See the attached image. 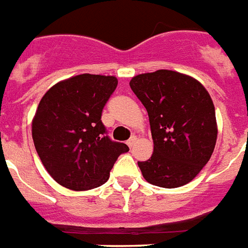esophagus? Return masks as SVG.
<instances>
[{"mask_svg":"<svg viewBox=\"0 0 248 248\" xmlns=\"http://www.w3.org/2000/svg\"><path fill=\"white\" fill-rule=\"evenodd\" d=\"M137 140H138V138H137L136 136H132V137H130V138H129V140H126V144H128V146H129V147L132 148V147H133V146H134V144H136Z\"/></svg>","mask_w":248,"mask_h":248,"instance_id":"esophagus-1","label":"esophagus"}]
</instances>
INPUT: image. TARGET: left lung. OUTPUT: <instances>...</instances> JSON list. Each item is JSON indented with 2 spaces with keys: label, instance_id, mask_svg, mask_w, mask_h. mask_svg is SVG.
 <instances>
[{
  "label": "left lung",
  "instance_id": "left-lung-1",
  "mask_svg": "<svg viewBox=\"0 0 248 248\" xmlns=\"http://www.w3.org/2000/svg\"><path fill=\"white\" fill-rule=\"evenodd\" d=\"M130 88L148 112L154 154L138 162L148 183L178 188L189 183L213 155L217 137L213 100L189 75L156 70L136 75Z\"/></svg>",
  "mask_w": 248,
  "mask_h": 248
}]
</instances>
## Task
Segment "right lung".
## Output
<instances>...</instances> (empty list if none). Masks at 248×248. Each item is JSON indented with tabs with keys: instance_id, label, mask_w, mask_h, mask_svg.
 Listing matches in <instances>:
<instances>
[{
	"instance_id": "1",
	"label": "right lung",
	"mask_w": 248,
	"mask_h": 248,
	"mask_svg": "<svg viewBox=\"0 0 248 248\" xmlns=\"http://www.w3.org/2000/svg\"><path fill=\"white\" fill-rule=\"evenodd\" d=\"M118 86L112 75L80 74L52 86L31 122V137L46 170L71 191L106 183L115 161L129 151L105 136L102 108Z\"/></svg>"
}]
</instances>
